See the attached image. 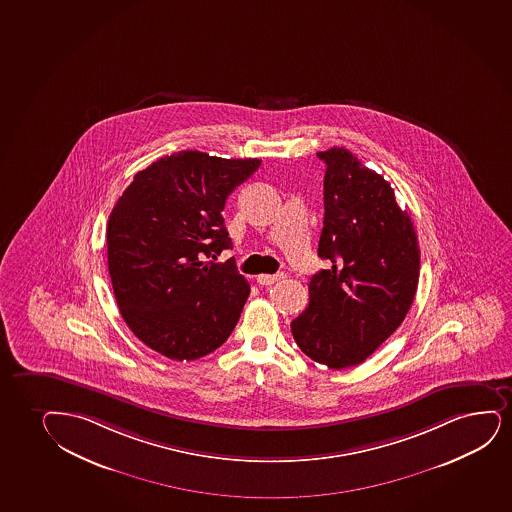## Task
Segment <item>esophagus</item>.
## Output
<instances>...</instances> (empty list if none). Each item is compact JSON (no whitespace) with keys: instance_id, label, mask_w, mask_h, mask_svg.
Here are the masks:
<instances>
[{"instance_id":"esophagus-1","label":"esophagus","mask_w":512,"mask_h":512,"mask_svg":"<svg viewBox=\"0 0 512 512\" xmlns=\"http://www.w3.org/2000/svg\"><path fill=\"white\" fill-rule=\"evenodd\" d=\"M283 278V272H279V274H260V276H257V283L264 284V286H271V284Z\"/></svg>"}]
</instances>
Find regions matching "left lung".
<instances>
[{
	"mask_svg": "<svg viewBox=\"0 0 512 512\" xmlns=\"http://www.w3.org/2000/svg\"><path fill=\"white\" fill-rule=\"evenodd\" d=\"M324 160V228L309 307L291 322L303 354L329 369L357 366L397 331L419 281V245L407 210L385 177L345 148Z\"/></svg>",
	"mask_w": 512,
	"mask_h": 512,
	"instance_id": "left-lung-1",
	"label": "left lung"
}]
</instances>
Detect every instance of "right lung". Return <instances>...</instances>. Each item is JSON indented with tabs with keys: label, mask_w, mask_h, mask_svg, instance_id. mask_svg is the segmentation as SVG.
<instances>
[{
	"label": "right lung",
	"mask_w": 512,
	"mask_h": 512,
	"mask_svg": "<svg viewBox=\"0 0 512 512\" xmlns=\"http://www.w3.org/2000/svg\"><path fill=\"white\" fill-rule=\"evenodd\" d=\"M259 158L165 155L134 176L108 217L107 257L120 316L146 347L196 360L233 333L250 284L234 259L222 210Z\"/></svg>",
	"instance_id": "obj_1"
}]
</instances>
